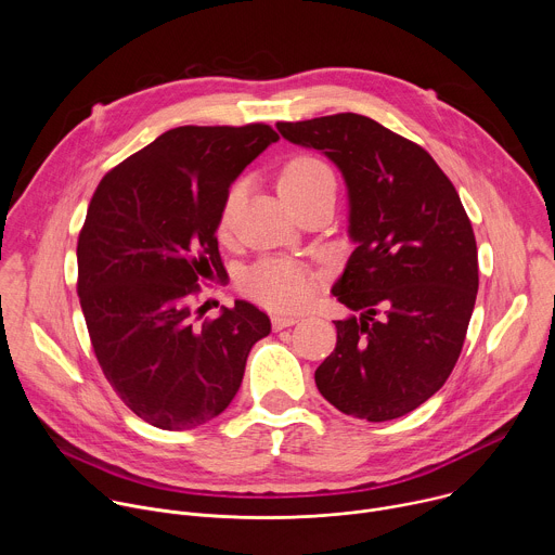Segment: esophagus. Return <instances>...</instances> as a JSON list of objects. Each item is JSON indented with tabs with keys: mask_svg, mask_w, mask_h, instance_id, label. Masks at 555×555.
Masks as SVG:
<instances>
[{
	"mask_svg": "<svg viewBox=\"0 0 555 555\" xmlns=\"http://www.w3.org/2000/svg\"><path fill=\"white\" fill-rule=\"evenodd\" d=\"M298 323V315H287V313H274L272 315V327L279 332V330H285V327H292Z\"/></svg>",
	"mask_w": 555,
	"mask_h": 555,
	"instance_id": "esophagus-1",
	"label": "esophagus"
}]
</instances>
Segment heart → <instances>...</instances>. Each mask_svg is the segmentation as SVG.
Returning <instances> with one entry per match:
<instances>
[{
	"instance_id": "1",
	"label": "heart",
	"mask_w": 555,
	"mask_h": 555,
	"mask_svg": "<svg viewBox=\"0 0 555 555\" xmlns=\"http://www.w3.org/2000/svg\"><path fill=\"white\" fill-rule=\"evenodd\" d=\"M323 189H336L334 171L321 157L300 153L289 157L279 176V193L287 204L319 193ZM240 199V186H232L225 195L219 228L228 225V219ZM242 289L246 296L270 309H296L311 292V276L305 266L289 259H268L248 270L242 279Z\"/></svg>"
}]
</instances>
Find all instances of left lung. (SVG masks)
<instances>
[{
    "mask_svg": "<svg viewBox=\"0 0 555 555\" xmlns=\"http://www.w3.org/2000/svg\"><path fill=\"white\" fill-rule=\"evenodd\" d=\"M276 129L325 153L349 193L356 250L332 294L360 315L334 321L336 349L315 386L345 415L398 420L433 398L459 360L479 289L472 223L430 153L366 116Z\"/></svg>",
    "mask_w": 555,
    "mask_h": 555,
    "instance_id": "left-lung-1",
    "label": "left lung"
}]
</instances>
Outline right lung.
Here are the masks:
<instances>
[{
  "instance_id": "1",
  "label": "right lung",
  "mask_w": 555,
  "mask_h": 555,
  "mask_svg": "<svg viewBox=\"0 0 555 555\" xmlns=\"http://www.w3.org/2000/svg\"><path fill=\"white\" fill-rule=\"evenodd\" d=\"M279 133L176 127L129 155L99 184L78 234V298L96 360L146 424L189 430L223 413L244 379L268 313L234 300L199 321V279L225 272L219 215L230 184Z\"/></svg>"
}]
</instances>
